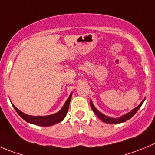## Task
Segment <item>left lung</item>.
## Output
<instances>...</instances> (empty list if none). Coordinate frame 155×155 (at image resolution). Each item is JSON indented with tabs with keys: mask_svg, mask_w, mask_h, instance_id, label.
I'll return each mask as SVG.
<instances>
[{
	"mask_svg": "<svg viewBox=\"0 0 155 155\" xmlns=\"http://www.w3.org/2000/svg\"><path fill=\"white\" fill-rule=\"evenodd\" d=\"M144 101H145V100L142 101V103H141L139 105V106L136 107L135 108V109H133V110L130 111V112L128 113V114H125V115H124V116H123V117H121L117 118H117H116V119H114V118L108 117H106V116H105V115L102 114L101 113L99 112V111L97 110L96 109L95 107H94V105H93V104H92V102H91V101H90V105H91V109H92L93 112H94V114H96V116H97V117L100 118V119L101 120L103 121V122L106 123V124H120V123L125 122V121L128 120L129 119H130V118H131V117H133V116H134L135 114H136V113L137 112L138 110H139V108L141 107V106H142V104H143Z\"/></svg>",
	"mask_w": 155,
	"mask_h": 155,
	"instance_id": "8db88e82",
	"label": "left lung"
}]
</instances>
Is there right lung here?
I'll list each match as a JSON object with an SVG mask.
<instances>
[{
  "label": "right lung",
  "mask_w": 155,
  "mask_h": 155,
  "mask_svg": "<svg viewBox=\"0 0 155 155\" xmlns=\"http://www.w3.org/2000/svg\"><path fill=\"white\" fill-rule=\"evenodd\" d=\"M72 94H70V97H68L67 101H66L65 104H64V107L62 109L59 111V112L56 113L54 114L49 116H45V117H34V116H29L27 114H24V113L21 112L20 110L17 109L14 105H13L14 109L17 112V114L20 116L21 117L25 120L26 122L30 123V124H35L37 126H41V127H49V126H52L54 124H56L62 121L64 119V117L67 115V112H68L69 105H70V100H71Z\"/></svg>",
  "instance_id": "right-lung-1"
}]
</instances>
